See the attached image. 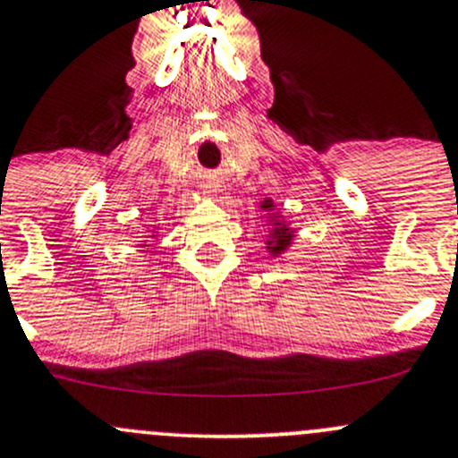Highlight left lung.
I'll return each instance as SVG.
<instances>
[{
	"label": "left lung",
	"mask_w": 458,
	"mask_h": 458,
	"mask_svg": "<svg viewBox=\"0 0 458 458\" xmlns=\"http://www.w3.org/2000/svg\"><path fill=\"white\" fill-rule=\"evenodd\" d=\"M263 208L272 210L274 204L267 199L266 204H263ZM272 221H274V228H272V234H269L272 239L267 242V250H269V254H274V257H276V254H283L287 248H290L293 233L290 230V225L283 224V219H276V216L272 215Z\"/></svg>",
	"instance_id": "1"
}]
</instances>
